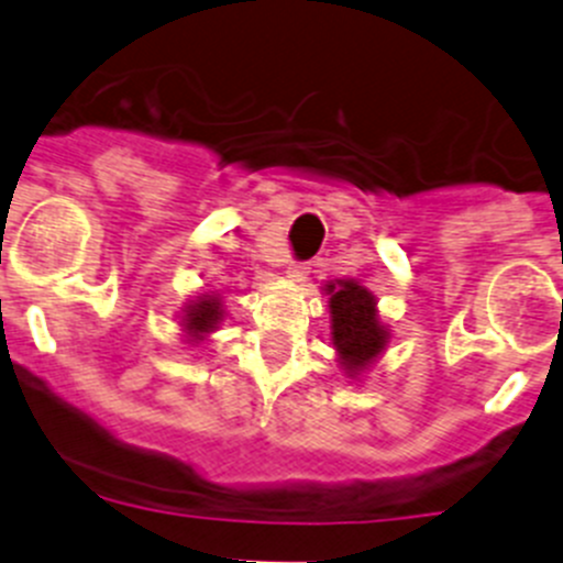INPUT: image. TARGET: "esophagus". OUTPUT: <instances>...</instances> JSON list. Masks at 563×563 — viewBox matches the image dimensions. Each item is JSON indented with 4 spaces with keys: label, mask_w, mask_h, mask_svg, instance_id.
Masks as SVG:
<instances>
[{
    "label": "esophagus",
    "mask_w": 563,
    "mask_h": 563,
    "mask_svg": "<svg viewBox=\"0 0 563 563\" xmlns=\"http://www.w3.org/2000/svg\"><path fill=\"white\" fill-rule=\"evenodd\" d=\"M286 277L291 283H306L308 280V266L306 264H288Z\"/></svg>",
    "instance_id": "1"
}]
</instances>
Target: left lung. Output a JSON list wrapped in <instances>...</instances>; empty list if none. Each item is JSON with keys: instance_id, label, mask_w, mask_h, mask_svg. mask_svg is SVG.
<instances>
[{"instance_id": "obj_1", "label": "left lung", "mask_w": 563, "mask_h": 563, "mask_svg": "<svg viewBox=\"0 0 563 563\" xmlns=\"http://www.w3.org/2000/svg\"><path fill=\"white\" fill-rule=\"evenodd\" d=\"M330 311V344L341 372L361 383L383 358L391 324L380 317L377 297L355 277H335L322 286Z\"/></svg>"}]
</instances>
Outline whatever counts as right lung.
Listing matches in <instances>:
<instances>
[{
	"instance_id": "add662e5",
	"label": "right lung",
	"mask_w": 563,
	"mask_h": 563,
	"mask_svg": "<svg viewBox=\"0 0 563 563\" xmlns=\"http://www.w3.org/2000/svg\"><path fill=\"white\" fill-rule=\"evenodd\" d=\"M228 317V308H224L222 291H202L194 294L188 302H183L180 313H177V324H180V335L191 350H202L210 341V335L217 333L219 324Z\"/></svg>"
}]
</instances>
